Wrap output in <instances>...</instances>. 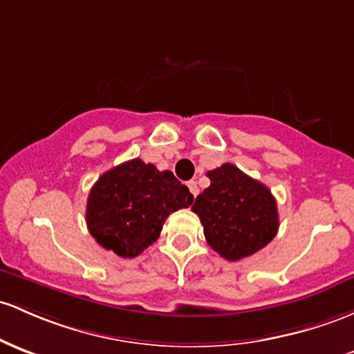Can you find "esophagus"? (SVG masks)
Listing matches in <instances>:
<instances>
[{"mask_svg": "<svg viewBox=\"0 0 354 354\" xmlns=\"http://www.w3.org/2000/svg\"><path fill=\"white\" fill-rule=\"evenodd\" d=\"M188 188H189V192H192L193 196H196L198 192H200V189H198L196 181H188Z\"/></svg>", "mask_w": 354, "mask_h": 354, "instance_id": "34e87169", "label": "esophagus"}]
</instances>
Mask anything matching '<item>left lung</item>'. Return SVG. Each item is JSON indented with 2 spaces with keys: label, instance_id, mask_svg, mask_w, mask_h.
<instances>
[{
  "label": "left lung",
  "instance_id": "1",
  "mask_svg": "<svg viewBox=\"0 0 354 354\" xmlns=\"http://www.w3.org/2000/svg\"><path fill=\"white\" fill-rule=\"evenodd\" d=\"M209 186L192 209L200 216L208 245L227 260L254 255L274 239L279 213L270 189L225 162L208 171Z\"/></svg>",
  "mask_w": 354,
  "mask_h": 354
}]
</instances>
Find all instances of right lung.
<instances>
[{
  "label": "right lung",
  "mask_w": 354,
  "mask_h": 354,
  "mask_svg": "<svg viewBox=\"0 0 354 354\" xmlns=\"http://www.w3.org/2000/svg\"><path fill=\"white\" fill-rule=\"evenodd\" d=\"M192 203L189 189L171 171L136 158L97 180L88 193L85 221L100 247L133 259L156 242L171 213Z\"/></svg>",
  "instance_id": "add662e5"
}]
</instances>
